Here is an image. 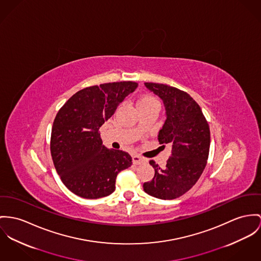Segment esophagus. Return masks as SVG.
I'll use <instances>...</instances> for the list:
<instances>
[{
	"instance_id": "34e87169",
	"label": "esophagus",
	"mask_w": 261,
	"mask_h": 261,
	"mask_svg": "<svg viewBox=\"0 0 261 261\" xmlns=\"http://www.w3.org/2000/svg\"><path fill=\"white\" fill-rule=\"evenodd\" d=\"M132 160H133V164H135V165H140V164H143V163L146 162L144 158H142V157L138 156V155H133L132 156Z\"/></svg>"
}]
</instances>
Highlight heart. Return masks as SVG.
I'll return each instance as SVG.
<instances>
[{
    "label": "heart",
    "instance_id": "1",
    "mask_svg": "<svg viewBox=\"0 0 261 261\" xmlns=\"http://www.w3.org/2000/svg\"><path fill=\"white\" fill-rule=\"evenodd\" d=\"M151 104H158V101L156 100L153 96L150 95H143L137 100V107L140 106H147Z\"/></svg>",
    "mask_w": 261,
    "mask_h": 261
}]
</instances>
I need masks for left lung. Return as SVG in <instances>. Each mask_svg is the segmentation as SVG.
Here are the masks:
<instances>
[{
	"instance_id": "8db88e82",
	"label": "left lung",
	"mask_w": 261,
	"mask_h": 261,
	"mask_svg": "<svg viewBox=\"0 0 261 261\" xmlns=\"http://www.w3.org/2000/svg\"><path fill=\"white\" fill-rule=\"evenodd\" d=\"M145 86L160 97L166 121L159 131L160 144H172V154L166 167L154 161V178L143 185L144 191L161 200L177 199L200 179L208 158L211 132L201 107L187 92L166 84L145 82Z\"/></svg>"
}]
</instances>
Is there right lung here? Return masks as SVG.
Here are the masks:
<instances>
[{
  "label": "right lung",
  "mask_w": 261,
  "mask_h": 261,
  "mask_svg": "<svg viewBox=\"0 0 261 261\" xmlns=\"http://www.w3.org/2000/svg\"><path fill=\"white\" fill-rule=\"evenodd\" d=\"M138 86L120 81L86 87L58 112L51 129L50 153L64 186L84 199H99L115 191L118 173L132 165L131 156L102 145L99 128Z\"/></svg>",
  "instance_id": "right-lung-1"
}]
</instances>
